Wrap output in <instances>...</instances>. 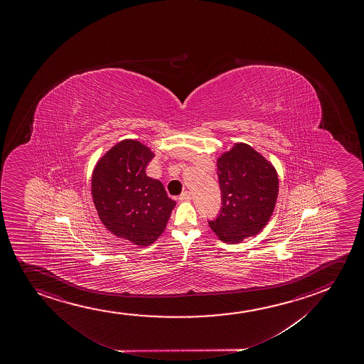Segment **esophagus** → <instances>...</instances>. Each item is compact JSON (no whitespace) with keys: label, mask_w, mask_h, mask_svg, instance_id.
I'll return each instance as SVG.
<instances>
[{"label":"esophagus","mask_w":364,"mask_h":364,"mask_svg":"<svg viewBox=\"0 0 364 364\" xmlns=\"http://www.w3.org/2000/svg\"><path fill=\"white\" fill-rule=\"evenodd\" d=\"M191 199V193H189L188 191H186L183 193L181 194L180 197H178V200L180 202H184V200H189Z\"/></svg>","instance_id":"obj_1"}]
</instances>
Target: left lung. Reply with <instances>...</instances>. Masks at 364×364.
<instances>
[{
	"instance_id": "obj_1",
	"label": "left lung",
	"mask_w": 364,
	"mask_h": 364,
	"mask_svg": "<svg viewBox=\"0 0 364 364\" xmlns=\"http://www.w3.org/2000/svg\"><path fill=\"white\" fill-rule=\"evenodd\" d=\"M222 207L209 227L225 242L259 233L272 217L277 193V171L260 154L237 144L217 162Z\"/></svg>"
}]
</instances>
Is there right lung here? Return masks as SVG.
<instances>
[{
    "label": "right lung",
    "instance_id": "add662e5",
    "mask_svg": "<svg viewBox=\"0 0 364 364\" xmlns=\"http://www.w3.org/2000/svg\"><path fill=\"white\" fill-rule=\"evenodd\" d=\"M154 159L139 141L124 140L97 162L92 177V200L99 218L117 237L150 245L165 230L176 202L164 184L146 175Z\"/></svg>",
    "mask_w": 364,
    "mask_h": 364
}]
</instances>
